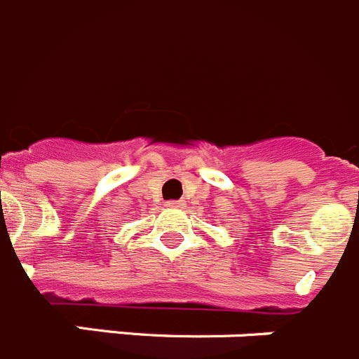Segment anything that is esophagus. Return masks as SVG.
<instances>
[{
    "instance_id": "obj_1",
    "label": "esophagus",
    "mask_w": 359,
    "mask_h": 359,
    "mask_svg": "<svg viewBox=\"0 0 359 359\" xmlns=\"http://www.w3.org/2000/svg\"><path fill=\"white\" fill-rule=\"evenodd\" d=\"M166 208H184V200H168Z\"/></svg>"
}]
</instances>
